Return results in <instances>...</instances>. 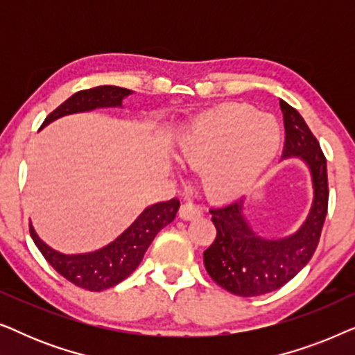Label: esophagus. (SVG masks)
Here are the masks:
<instances>
[{
    "mask_svg": "<svg viewBox=\"0 0 355 355\" xmlns=\"http://www.w3.org/2000/svg\"><path fill=\"white\" fill-rule=\"evenodd\" d=\"M179 215H181V218H184V220H193V218L202 216L203 211H202V208L197 205V203L186 202V203H182V205H181Z\"/></svg>",
    "mask_w": 355,
    "mask_h": 355,
    "instance_id": "esophagus-1",
    "label": "esophagus"
}]
</instances>
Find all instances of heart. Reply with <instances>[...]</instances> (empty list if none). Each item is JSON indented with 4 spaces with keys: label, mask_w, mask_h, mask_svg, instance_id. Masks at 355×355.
Wrapping results in <instances>:
<instances>
[{
    "label": "heart",
    "mask_w": 355,
    "mask_h": 355,
    "mask_svg": "<svg viewBox=\"0 0 355 355\" xmlns=\"http://www.w3.org/2000/svg\"><path fill=\"white\" fill-rule=\"evenodd\" d=\"M281 145V129L270 114L249 105H230L189 123L181 139V158L205 169V187L218 197L244 192L270 166Z\"/></svg>",
    "instance_id": "b5f03b06"
}]
</instances>
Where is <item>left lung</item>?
I'll use <instances>...</instances> for the list:
<instances>
[{
    "label": "left lung",
    "mask_w": 355,
    "mask_h": 355,
    "mask_svg": "<svg viewBox=\"0 0 355 355\" xmlns=\"http://www.w3.org/2000/svg\"><path fill=\"white\" fill-rule=\"evenodd\" d=\"M286 140L283 157H300L313 181V205L302 227L281 241L255 236L242 216V198L210 208L216 227L213 244L203 252V263L223 289L241 297H254L279 289L294 278L317 249L328 211V174L323 150L302 116L279 100Z\"/></svg>",
    "instance_id": "obj_1"
}]
</instances>
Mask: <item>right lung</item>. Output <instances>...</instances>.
I'll use <instances>...</instances> for the list:
<instances>
[{"mask_svg":"<svg viewBox=\"0 0 355 355\" xmlns=\"http://www.w3.org/2000/svg\"><path fill=\"white\" fill-rule=\"evenodd\" d=\"M129 94L130 90L114 85L80 90L69 96L55 111H51L42 125L50 124L51 121L66 114L103 108V106H121V101ZM179 207H181L179 198H171L168 202H159L157 205L145 208L142 215L118 239L105 249L87 255H62L48 247L37 236L32 225H28V231L45 260L62 278L76 284L77 288L98 293L113 288L137 268L155 236L176 218Z\"/></svg>","mask_w":355,"mask_h":355,"instance_id":"obj_1","label":"right lung"}]
</instances>
